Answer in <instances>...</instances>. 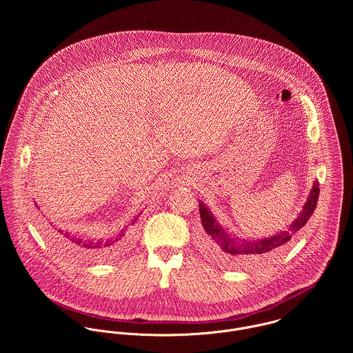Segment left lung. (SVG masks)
I'll return each instance as SVG.
<instances>
[{"mask_svg": "<svg viewBox=\"0 0 353 353\" xmlns=\"http://www.w3.org/2000/svg\"><path fill=\"white\" fill-rule=\"evenodd\" d=\"M318 197L319 185L318 182H315L308 200L304 203L302 213L287 231H283L268 239H258L252 242L245 239H234L232 236H230L216 221L210 210L206 209L205 205L200 201V217L203 231L206 234L208 249L228 266H243L246 263L268 258L270 254L279 252L285 245H288V242L299 232V230L305 225V223L315 210Z\"/></svg>", "mask_w": 353, "mask_h": 353, "instance_id": "obj_1", "label": "left lung"}]
</instances>
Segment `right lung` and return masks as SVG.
Segmentation results:
<instances>
[{
  "instance_id": "right-lung-1",
  "label": "right lung",
  "mask_w": 353,
  "mask_h": 353,
  "mask_svg": "<svg viewBox=\"0 0 353 353\" xmlns=\"http://www.w3.org/2000/svg\"><path fill=\"white\" fill-rule=\"evenodd\" d=\"M137 219H134L132 223L134 224ZM49 234L54 242L65 252L76 255L79 258H101L104 256L107 252H112L114 249L119 248L123 243L125 231L119 232L117 236H112L110 239H85L77 235H72L70 232L55 230L52 231L50 228Z\"/></svg>"
}]
</instances>
